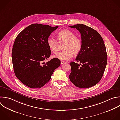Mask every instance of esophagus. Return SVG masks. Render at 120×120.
Segmentation results:
<instances>
[{
  "label": "esophagus",
  "instance_id": "34e87169",
  "mask_svg": "<svg viewBox=\"0 0 120 120\" xmlns=\"http://www.w3.org/2000/svg\"><path fill=\"white\" fill-rule=\"evenodd\" d=\"M65 63H66L65 62L63 61H60V64H61V65H63V64H64Z\"/></svg>",
  "mask_w": 120,
  "mask_h": 120
}]
</instances>
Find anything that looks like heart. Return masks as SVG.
<instances>
[{"label":"heart","instance_id":"heart-1","mask_svg":"<svg viewBox=\"0 0 120 120\" xmlns=\"http://www.w3.org/2000/svg\"><path fill=\"white\" fill-rule=\"evenodd\" d=\"M58 40L66 43L63 50L64 51L58 52L53 57L62 60H67L72 58L73 56L78 55L82 49V39L76 37L75 34L68 30H64L58 34ZM47 45L50 50L56 53L58 51V43L56 39L50 38L47 40Z\"/></svg>","mask_w":120,"mask_h":120}]
</instances>
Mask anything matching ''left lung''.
<instances>
[{"label": "left lung", "instance_id": "1", "mask_svg": "<svg viewBox=\"0 0 120 120\" xmlns=\"http://www.w3.org/2000/svg\"><path fill=\"white\" fill-rule=\"evenodd\" d=\"M69 27L79 31L82 42L81 52L75 59L81 63L70 62L69 79L77 87H91L100 81L106 66L107 54L103 39L96 30L85 25Z\"/></svg>", "mask_w": 120, "mask_h": 120}]
</instances>
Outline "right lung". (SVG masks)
I'll return each mask as SVG.
<instances>
[{
  "label": "right lung",
  "instance_id": "1",
  "mask_svg": "<svg viewBox=\"0 0 120 120\" xmlns=\"http://www.w3.org/2000/svg\"><path fill=\"white\" fill-rule=\"evenodd\" d=\"M58 27L33 24L15 38L12 52L14 72L16 77L30 88L42 87L60 65V60L57 58L44 62L51 54L47 45L48 38Z\"/></svg>",
  "mask_w": 120,
  "mask_h": 120
}]
</instances>
